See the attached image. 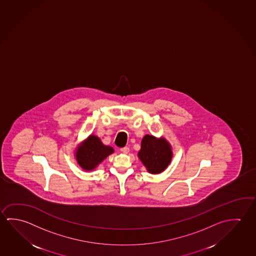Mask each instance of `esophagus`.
I'll use <instances>...</instances> for the list:
<instances>
[{
	"label": "esophagus",
	"instance_id": "1",
	"mask_svg": "<svg viewBox=\"0 0 256 256\" xmlns=\"http://www.w3.org/2000/svg\"><path fill=\"white\" fill-rule=\"evenodd\" d=\"M120 152H124V154H128L130 152V148L128 146L122 147V148H120Z\"/></svg>",
	"mask_w": 256,
	"mask_h": 256
}]
</instances>
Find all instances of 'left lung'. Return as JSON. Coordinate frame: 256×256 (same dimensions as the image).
<instances>
[{
    "label": "left lung",
    "instance_id": "8db88e82",
    "mask_svg": "<svg viewBox=\"0 0 256 256\" xmlns=\"http://www.w3.org/2000/svg\"><path fill=\"white\" fill-rule=\"evenodd\" d=\"M138 157L148 172L152 174L160 173L172 160L170 146L165 139H157L146 134L142 139Z\"/></svg>",
    "mask_w": 256,
    "mask_h": 256
}]
</instances>
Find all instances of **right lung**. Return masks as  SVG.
I'll return each mask as SVG.
<instances>
[{
  "label": "right lung",
  "mask_w": 256,
  "mask_h": 256,
  "mask_svg": "<svg viewBox=\"0 0 256 256\" xmlns=\"http://www.w3.org/2000/svg\"><path fill=\"white\" fill-rule=\"evenodd\" d=\"M112 147L104 146L96 136H90L76 150V160L86 170H92L110 154Z\"/></svg>",
  "instance_id": "obj_1"
}]
</instances>
